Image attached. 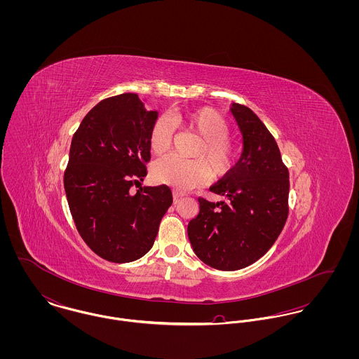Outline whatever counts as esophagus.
Instances as JSON below:
<instances>
[{
    "instance_id": "34e87169",
    "label": "esophagus",
    "mask_w": 359,
    "mask_h": 359,
    "mask_svg": "<svg viewBox=\"0 0 359 359\" xmlns=\"http://www.w3.org/2000/svg\"><path fill=\"white\" fill-rule=\"evenodd\" d=\"M182 196H184V195H182V194H180L178 191H172V199H174V202H178Z\"/></svg>"
}]
</instances>
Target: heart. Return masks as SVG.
<instances>
[{"mask_svg":"<svg viewBox=\"0 0 359 359\" xmlns=\"http://www.w3.org/2000/svg\"><path fill=\"white\" fill-rule=\"evenodd\" d=\"M175 127H184L201 137L195 147L194 160L177 156H165L152 167L154 181L181 191L203 185L210 178L226 177L235 165L236 148L229 140L231 128L226 120L215 110L202 107L187 113L160 116L149 131V148L152 154H161L171 147Z\"/></svg>","mask_w":359,"mask_h":359,"instance_id":"b5f03b06","label":"heart"}]
</instances>
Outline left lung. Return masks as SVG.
I'll return each instance as SVG.
<instances>
[{
  "mask_svg": "<svg viewBox=\"0 0 359 359\" xmlns=\"http://www.w3.org/2000/svg\"><path fill=\"white\" fill-rule=\"evenodd\" d=\"M243 137L233 170L210 191L225 198H199V214L188 224L195 255L211 268L236 271L256 262L280 235L289 214V171L278 144L256 113L232 103Z\"/></svg>",
  "mask_w": 359,
  "mask_h": 359,
  "instance_id": "1",
  "label": "left lung"
}]
</instances>
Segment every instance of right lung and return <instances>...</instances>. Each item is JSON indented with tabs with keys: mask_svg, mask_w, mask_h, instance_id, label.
Wrapping results in <instances>:
<instances>
[{
	"mask_svg": "<svg viewBox=\"0 0 359 359\" xmlns=\"http://www.w3.org/2000/svg\"><path fill=\"white\" fill-rule=\"evenodd\" d=\"M157 114L137 94L116 95L95 104L72 140L63 177L69 208L88 248L111 262L145 256L172 203L167 185L130 192L147 175Z\"/></svg>",
	"mask_w": 359,
	"mask_h": 359,
	"instance_id": "obj_1",
	"label": "right lung"
}]
</instances>
